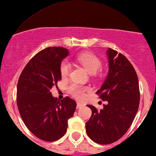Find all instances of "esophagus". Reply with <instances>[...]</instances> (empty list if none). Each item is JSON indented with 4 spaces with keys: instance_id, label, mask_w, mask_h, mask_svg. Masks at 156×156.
<instances>
[{
    "instance_id": "obj_1",
    "label": "esophagus",
    "mask_w": 156,
    "mask_h": 156,
    "mask_svg": "<svg viewBox=\"0 0 156 156\" xmlns=\"http://www.w3.org/2000/svg\"><path fill=\"white\" fill-rule=\"evenodd\" d=\"M84 106V105L83 104V103H80V102H77V105H76V108H81L82 107Z\"/></svg>"
}]
</instances>
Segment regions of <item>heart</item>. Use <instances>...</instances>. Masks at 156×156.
Returning <instances> with one entry per match:
<instances>
[{"instance_id":"b5f03b06","label":"heart","mask_w":156,"mask_h":156,"mask_svg":"<svg viewBox=\"0 0 156 156\" xmlns=\"http://www.w3.org/2000/svg\"><path fill=\"white\" fill-rule=\"evenodd\" d=\"M77 61L85 69L91 74H94L102 67V61L98 56L91 53H84L77 56ZM71 64L68 61H63L60 65V73L62 77H67L71 72ZM89 90V88L73 83L68 88L70 93L77 99H83L85 97V92Z\"/></svg>"}]
</instances>
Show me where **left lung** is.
<instances>
[{
    "mask_svg": "<svg viewBox=\"0 0 156 156\" xmlns=\"http://www.w3.org/2000/svg\"><path fill=\"white\" fill-rule=\"evenodd\" d=\"M108 72L104 83L97 91L100 99L107 101L98 111L87 105L92 112L85 123L88 136L100 144H109L119 140L131 126L140 103L137 73L126 57L116 51H106Z\"/></svg>",
    "mask_w": 156,
    "mask_h": 156,
    "instance_id": "left-lung-1",
    "label": "left lung"
}]
</instances>
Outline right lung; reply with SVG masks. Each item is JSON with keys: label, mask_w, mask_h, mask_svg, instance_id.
I'll return each mask as SVG.
<instances>
[{"label": "right lung", "mask_w": 156, "mask_h": 156, "mask_svg": "<svg viewBox=\"0 0 156 156\" xmlns=\"http://www.w3.org/2000/svg\"><path fill=\"white\" fill-rule=\"evenodd\" d=\"M69 55L61 47L38 52L21 72L17 86V105L28 129L38 138L54 141L65 135L76 103L69 97L58 100L51 89L61 80L60 65Z\"/></svg>", "instance_id": "add662e5"}]
</instances>
